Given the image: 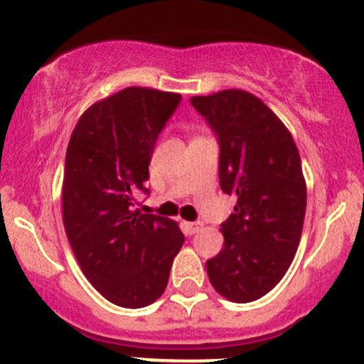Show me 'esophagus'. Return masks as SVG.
I'll list each match as a JSON object with an SVG mask.
<instances>
[{
    "label": "esophagus",
    "instance_id": "obj_1",
    "mask_svg": "<svg viewBox=\"0 0 364 364\" xmlns=\"http://www.w3.org/2000/svg\"><path fill=\"white\" fill-rule=\"evenodd\" d=\"M185 228H186L188 235H196V232L203 228V224L202 223H186Z\"/></svg>",
    "mask_w": 364,
    "mask_h": 364
}]
</instances>
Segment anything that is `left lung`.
Masks as SVG:
<instances>
[{
    "mask_svg": "<svg viewBox=\"0 0 364 364\" xmlns=\"http://www.w3.org/2000/svg\"><path fill=\"white\" fill-rule=\"evenodd\" d=\"M190 102L219 140L220 190L237 200L220 224L224 248L207 260L208 279L229 301H255L277 286L301 240V157L289 129L250 92L220 90Z\"/></svg>",
    "mask_w": 364,
    "mask_h": 364,
    "instance_id": "8db88e82",
    "label": "left lung"
}]
</instances>
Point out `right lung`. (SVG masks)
<instances>
[{
	"label": "right lung",
	"mask_w": 364,
	"mask_h": 364,
	"mask_svg": "<svg viewBox=\"0 0 364 364\" xmlns=\"http://www.w3.org/2000/svg\"><path fill=\"white\" fill-rule=\"evenodd\" d=\"M181 95L128 87L92 104L78 119L63 173V224L80 265L107 301L144 308L161 298L183 243L178 223L133 210L149 193L159 133Z\"/></svg>",
	"instance_id": "right-lung-1"
}]
</instances>
